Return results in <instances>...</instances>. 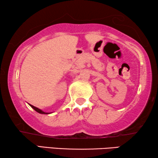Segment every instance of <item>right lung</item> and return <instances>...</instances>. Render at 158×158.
Masks as SVG:
<instances>
[{
  "mask_svg": "<svg viewBox=\"0 0 158 158\" xmlns=\"http://www.w3.org/2000/svg\"><path fill=\"white\" fill-rule=\"evenodd\" d=\"M30 105V104H29ZM31 106V108H33V109L35 110V111H36V112H38V113H40V114H47L48 113H46V112H44V111H42V110H40V109H38V108H36V107H35V106H32V105H30Z\"/></svg>",
  "mask_w": 158,
  "mask_h": 158,
  "instance_id": "obj_1",
  "label": "right lung"
}]
</instances>
